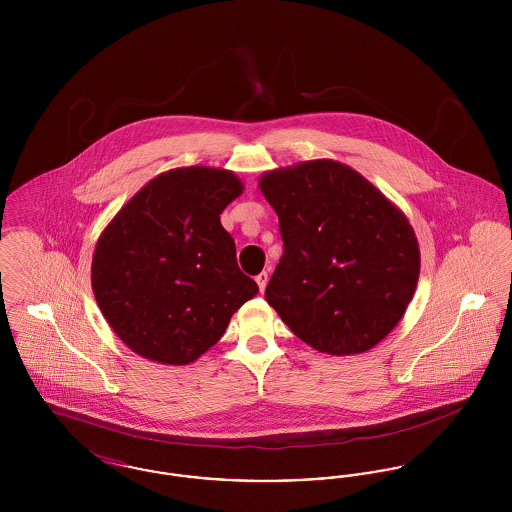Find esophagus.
Here are the masks:
<instances>
[{
    "mask_svg": "<svg viewBox=\"0 0 512 512\" xmlns=\"http://www.w3.org/2000/svg\"><path fill=\"white\" fill-rule=\"evenodd\" d=\"M255 282L259 284V290H261V293L265 292V288H267L268 284V274L267 272H261L257 278H255Z\"/></svg>",
    "mask_w": 512,
    "mask_h": 512,
    "instance_id": "esophagus-1",
    "label": "esophagus"
}]
</instances>
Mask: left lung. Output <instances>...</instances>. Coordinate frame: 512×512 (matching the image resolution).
<instances>
[{
    "instance_id": "left-lung-1",
    "label": "left lung",
    "mask_w": 512,
    "mask_h": 512,
    "mask_svg": "<svg viewBox=\"0 0 512 512\" xmlns=\"http://www.w3.org/2000/svg\"><path fill=\"white\" fill-rule=\"evenodd\" d=\"M259 190L284 240L268 305L320 353L370 351L399 324L416 290L420 249L405 213L334 159L265 172Z\"/></svg>"
}]
</instances>
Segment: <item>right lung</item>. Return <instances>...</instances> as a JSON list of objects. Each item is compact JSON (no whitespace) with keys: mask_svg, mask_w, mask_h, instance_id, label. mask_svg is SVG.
I'll return each instance as SVG.
<instances>
[{"mask_svg":"<svg viewBox=\"0 0 512 512\" xmlns=\"http://www.w3.org/2000/svg\"><path fill=\"white\" fill-rule=\"evenodd\" d=\"M244 182L215 167L161 172L99 234L92 290L113 332L159 365H190L259 292L220 213Z\"/></svg>","mask_w":512,"mask_h":512,"instance_id":"1","label":"right lung"}]
</instances>
